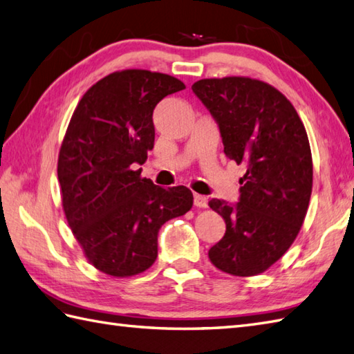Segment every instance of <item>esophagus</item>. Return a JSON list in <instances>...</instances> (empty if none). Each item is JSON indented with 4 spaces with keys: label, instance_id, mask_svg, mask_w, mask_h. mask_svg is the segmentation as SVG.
<instances>
[{
    "label": "esophagus",
    "instance_id": "obj_1",
    "mask_svg": "<svg viewBox=\"0 0 354 354\" xmlns=\"http://www.w3.org/2000/svg\"><path fill=\"white\" fill-rule=\"evenodd\" d=\"M193 202H194V205L199 207V208H205V207H208V198L202 196V194H194Z\"/></svg>",
    "mask_w": 354,
    "mask_h": 354
}]
</instances>
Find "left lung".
<instances>
[{
	"mask_svg": "<svg viewBox=\"0 0 354 354\" xmlns=\"http://www.w3.org/2000/svg\"><path fill=\"white\" fill-rule=\"evenodd\" d=\"M192 89L219 126L225 155L246 167L239 202L209 201L227 231L208 257L227 274L257 275L289 250L309 207L313 165L304 124L265 82L204 79Z\"/></svg>",
	"mask_w": 354,
	"mask_h": 354,
	"instance_id": "1",
	"label": "left lung"
}]
</instances>
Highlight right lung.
<instances>
[{"mask_svg":"<svg viewBox=\"0 0 354 354\" xmlns=\"http://www.w3.org/2000/svg\"><path fill=\"white\" fill-rule=\"evenodd\" d=\"M184 88L169 74L112 73L71 117L57 161L62 205L88 260L104 274L131 277L152 266L160 228L193 205L187 187L164 189L132 170L153 149L155 106Z\"/></svg>","mask_w":354,"mask_h":354,"instance_id":"obj_1","label":"right lung"}]
</instances>
